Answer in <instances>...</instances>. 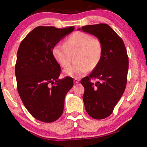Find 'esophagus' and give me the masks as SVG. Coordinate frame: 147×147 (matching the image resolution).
<instances>
[{"mask_svg":"<svg viewBox=\"0 0 147 147\" xmlns=\"http://www.w3.org/2000/svg\"><path fill=\"white\" fill-rule=\"evenodd\" d=\"M79 83V80H78L76 78L74 80V84H76V83Z\"/></svg>","mask_w":147,"mask_h":147,"instance_id":"obj_1","label":"esophagus"}]
</instances>
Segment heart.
<instances>
[{
  "instance_id": "heart-1",
  "label": "heart",
  "mask_w": 147,
  "mask_h": 147,
  "mask_svg": "<svg viewBox=\"0 0 147 147\" xmlns=\"http://www.w3.org/2000/svg\"><path fill=\"white\" fill-rule=\"evenodd\" d=\"M78 52L76 61L78 64L65 69V76L73 78H80L88 73L90 68L93 69L99 63L102 54V45L98 39L84 32L73 33L64 45L57 44L52 49L55 60L62 67L69 64L71 54Z\"/></svg>"
}]
</instances>
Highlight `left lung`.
Returning <instances> with one entry per match:
<instances>
[{"label":"left lung","instance_id":"left-lung-1","mask_svg":"<svg viewBox=\"0 0 147 147\" xmlns=\"http://www.w3.org/2000/svg\"><path fill=\"white\" fill-rule=\"evenodd\" d=\"M78 30L96 37L102 45L98 65L81 83L85 88L83 100L90 116L102 119L109 116L125 90L128 71V57L124 43L108 24L84 26ZM91 78L99 79L95 84Z\"/></svg>","mask_w":147,"mask_h":147}]
</instances>
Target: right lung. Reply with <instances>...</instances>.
Returning <instances> with one entry per match:
<instances>
[{
    "label": "right lung",
    "mask_w": 147,
    "mask_h": 147,
    "mask_svg": "<svg viewBox=\"0 0 147 147\" xmlns=\"http://www.w3.org/2000/svg\"><path fill=\"white\" fill-rule=\"evenodd\" d=\"M74 30L38 26L19 47L15 65L18 91L27 110L38 121L52 123L60 117L65 96L73 86L72 78L59 79L61 67L52 49Z\"/></svg>",
    "instance_id": "right-lung-1"
}]
</instances>
